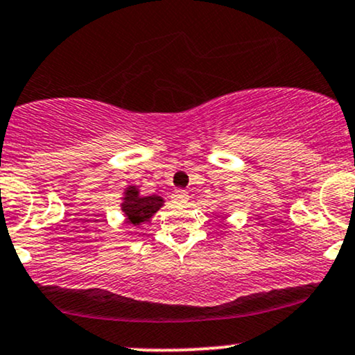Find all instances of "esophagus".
<instances>
[{
  "label": "esophagus",
  "mask_w": 355,
  "mask_h": 355,
  "mask_svg": "<svg viewBox=\"0 0 355 355\" xmlns=\"http://www.w3.org/2000/svg\"><path fill=\"white\" fill-rule=\"evenodd\" d=\"M172 198L177 205H185V203L189 202V193H187L185 190H175Z\"/></svg>",
  "instance_id": "1"
}]
</instances>
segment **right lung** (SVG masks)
<instances>
[{
  "instance_id": "right-lung-1",
  "label": "right lung",
  "mask_w": 355,
  "mask_h": 355,
  "mask_svg": "<svg viewBox=\"0 0 355 355\" xmlns=\"http://www.w3.org/2000/svg\"><path fill=\"white\" fill-rule=\"evenodd\" d=\"M164 198L158 195H148V197H141L137 187L130 185L125 190L123 202H121V210H123L126 220L132 225H141L144 222H148L150 218L164 207Z\"/></svg>"
}]
</instances>
